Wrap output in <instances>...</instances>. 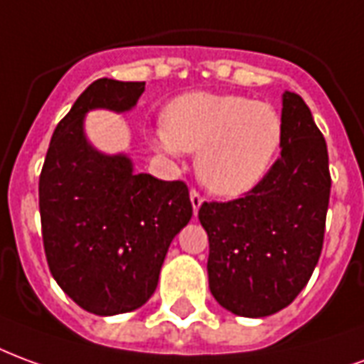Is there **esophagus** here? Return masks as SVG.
I'll return each mask as SVG.
<instances>
[{
  "label": "esophagus",
  "instance_id": "34e87169",
  "mask_svg": "<svg viewBox=\"0 0 364 364\" xmlns=\"http://www.w3.org/2000/svg\"><path fill=\"white\" fill-rule=\"evenodd\" d=\"M190 200H192L193 215H196V213H198V209L201 208V203H203V196H201L198 190H192V192H190Z\"/></svg>",
  "mask_w": 364,
  "mask_h": 364
}]
</instances>
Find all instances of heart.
Listing matches in <instances>:
<instances>
[{"label": "heart", "instance_id": "1", "mask_svg": "<svg viewBox=\"0 0 364 364\" xmlns=\"http://www.w3.org/2000/svg\"><path fill=\"white\" fill-rule=\"evenodd\" d=\"M153 143L168 155L198 151L201 184L238 196L264 178L279 153L283 118L267 102L240 95L188 92L164 108Z\"/></svg>", "mask_w": 364, "mask_h": 364}]
</instances>
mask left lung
Masks as SVG:
<instances>
[{
	"instance_id": "1",
	"label": "left lung",
	"mask_w": 364,
	"mask_h": 364,
	"mask_svg": "<svg viewBox=\"0 0 364 364\" xmlns=\"http://www.w3.org/2000/svg\"><path fill=\"white\" fill-rule=\"evenodd\" d=\"M281 155L244 198L203 201L209 289L232 314L264 318L289 306L320 258L330 203L322 132L299 95L283 92Z\"/></svg>"
}]
</instances>
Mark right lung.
<instances>
[{
    "label": "right lung",
    "mask_w": 364,
    "mask_h": 364,
    "mask_svg": "<svg viewBox=\"0 0 364 364\" xmlns=\"http://www.w3.org/2000/svg\"><path fill=\"white\" fill-rule=\"evenodd\" d=\"M143 91V81L89 85L55 126L38 182L48 267L63 293L97 316L149 301L172 238L192 217L182 180L137 174L126 155H105L85 137L89 110L126 112Z\"/></svg>",
    "instance_id": "add662e5"
}]
</instances>
